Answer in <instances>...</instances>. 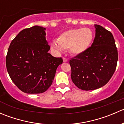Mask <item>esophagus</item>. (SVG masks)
<instances>
[{
	"mask_svg": "<svg viewBox=\"0 0 124 124\" xmlns=\"http://www.w3.org/2000/svg\"><path fill=\"white\" fill-rule=\"evenodd\" d=\"M63 61L64 62H68V59L65 58V57H63Z\"/></svg>",
	"mask_w": 124,
	"mask_h": 124,
	"instance_id": "34e87169",
	"label": "esophagus"
}]
</instances>
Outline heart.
Returning <instances> with one entry per match:
<instances>
[{"label": "heart", "instance_id": "1", "mask_svg": "<svg viewBox=\"0 0 124 124\" xmlns=\"http://www.w3.org/2000/svg\"><path fill=\"white\" fill-rule=\"evenodd\" d=\"M93 39V33L90 28L72 29L61 33L52 47L59 52L69 49L72 54L78 55L88 49Z\"/></svg>", "mask_w": 124, "mask_h": 124}]
</instances>
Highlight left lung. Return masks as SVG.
<instances>
[{"instance_id": "8db88e82", "label": "left lung", "mask_w": 124, "mask_h": 124, "mask_svg": "<svg viewBox=\"0 0 124 124\" xmlns=\"http://www.w3.org/2000/svg\"><path fill=\"white\" fill-rule=\"evenodd\" d=\"M95 37L91 47L70 60L72 82L79 89L91 91L107 84L114 74L118 54L113 35L95 24Z\"/></svg>"}]
</instances>
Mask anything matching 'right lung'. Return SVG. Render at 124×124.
I'll return each mask as SVG.
<instances>
[{"instance_id":"add662e5","label":"right lung","mask_w":124,"mask_h":124,"mask_svg":"<svg viewBox=\"0 0 124 124\" xmlns=\"http://www.w3.org/2000/svg\"><path fill=\"white\" fill-rule=\"evenodd\" d=\"M46 28L38 26L24 29L11 41L6 57L10 78L27 93H40L52 85L62 57L48 53L50 46Z\"/></svg>"}]
</instances>
